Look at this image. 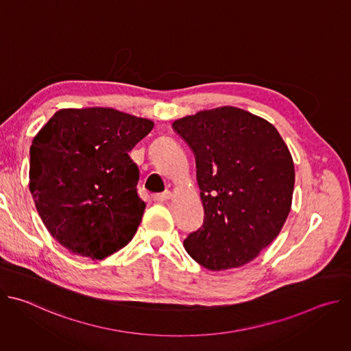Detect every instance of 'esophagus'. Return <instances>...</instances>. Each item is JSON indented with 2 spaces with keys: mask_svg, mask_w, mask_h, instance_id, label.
Listing matches in <instances>:
<instances>
[{
  "mask_svg": "<svg viewBox=\"0 0 351 351\" xmlns=\"http://www.w3.org/2000/svg\"><path fill=\"white\" fill-rule=\"evenodd\" d=\"M172 197V193L169 190L164 191V193H160V194H156L154 195V199L158 203H164V202H168V199Z\"/></svg>",
  "mask_w": 351,
  "mask_h": 351,
  "instance_id": "obj_1",
  "label": "esophagus"
}]
</instances>
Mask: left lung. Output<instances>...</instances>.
<instances>
[{
    "label": "left lung",
    "instance_id": "obj_1",
    "mask_svg": "<svg viewBox=\"0 0 351 351\" xmlns=\"http://www.w3.org/2000/svg\"><path fill=\"white\" fill-rule=\"evenodd\" d=\"M195 157L203 226L183 245L210 271L253 261L290 213L294 164L276 128L234 107L199 111L172 123Z\"/></svg>",
    "mask_w": 351,
    "mask_h": 351
}]
</instances>
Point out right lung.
Segmentation results:
<instances>
[{
	"label": "right lung",
	"instance_id": "right-lung-1",
	"mask_svg": "<svg viewBox=\"0 0 351 351\" xmlns=\"http://www.w3.org/2000/svg\"><path fill=\"white\" fill-rule=\"evenodd\" d=\"M153 128L112 108H65L33 138L29 189L43 223L71 253L104 260L133 239L145 203L129 152Z\"/></svg>",
	"mask_w": 351,
	"mask_h": 351
}]
</instances>
